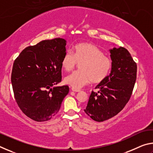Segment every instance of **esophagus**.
I'll use <instances>...</instances> for the list:
<instances>
[{
	"mask_svg": "<svg viewBox=\"0 0 153 153\" xmlns=\"http://www.w3.org/2000/svg\"><path fill=\"white\" fill-rule=\"evenodd\" d=\"M71 90H72V91L76 92H80V90H79V89H76V88H71Z\"/></svg>",
	"mask_w": 153,
	"mask_h": 153,
	"instance_id": "obj_1",
	"label": "esophagus"
}]
</instances>
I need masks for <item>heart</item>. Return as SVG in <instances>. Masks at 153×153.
I'll use <instances>...</instances> for the list:
<instances>
[{
  "label": "heart",
  "instance_id": "b5f03b06",
  "mask_svg": "<svg viewBox=\"0 0 153 153\" xmlns=\"http://www.w3.org/2000/svg\"><path fill=\"white\" fill-rule=\"evenodd\" d=\"M73 53L68 51L65 52L62 58L61 66L66 71H71L78 63L80 70L65 78L67 84L79 89L90 82H101L109 74L112 66L111 60L93 44H77L73 48Z\"/></svg>",
  "mask_w": 153,
  "mask_h": 153
}]
</instances>
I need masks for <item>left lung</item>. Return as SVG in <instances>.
<instances>
[{
	"mask_svg": "<svg viewBox=\"0 0 153 153\" xmlns=\"http://www.w3.org/2000/svg\"><path fill=\"white\" fill-rule=\"evenodd\" d=\"M112 61L111 73L92 92L84 109L96 121L114 117L125 107L130 98L136 80L137 65L128 51L123 47L109 50Z\"/></svg>",
	"mask_w": 153,
	"mask_h": 153,
	"instance_id": "obj_1",
	"label": "left lung"
}]
</instances>
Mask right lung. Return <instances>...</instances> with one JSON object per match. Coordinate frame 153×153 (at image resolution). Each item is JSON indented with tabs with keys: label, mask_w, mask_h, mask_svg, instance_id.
Masks as SVG:
<instances>
[{
	"label": "right lung",
	"mask_w": 153,
	"mask_h": 153,
	"mask_svg": "<svg viewBox=\"0 0 153 153\" xmlns=\"http://www.w3.org/2000/svg\"><path fill=\"white\" fill-rule=\"evenodd\" d=\"M63 38L42 40L25 48L15 59L11 84L15 100L25 115L36 121H46L60 109L68 94L61 81V60L66 52Z\"/></svg>",
	"instance_id": "obj_1"
}]
</instances>
